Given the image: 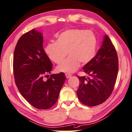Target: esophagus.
<instances>
[{
  "instance_id": "1",
  "label": "esophagus",
  "mask_w": 132,
  "mask_h": 132,
  "mask_svg": "<svg viewBox=\"0 0 132 132\" xmlns=\"http://www.w3.org/2000/svg\"><path fill=\"white\" fill-rule=\"evenodd\" d=\"M65 76H66V78H69L70 77V76H72V75L70 74V73H66V74H65Z\"/></svg>"
}]
</instances>
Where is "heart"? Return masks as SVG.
<instances>
[{
    "mask_svg": "<svg viewBox=\"0 0 132 132\" xmlns=\"http://www.w3.org/2000/svg\"><path fill=\"white\" fill-rule=\"evenodd\" d=\"M97 38L91 31L68 29L58 35L46 47V53L55 63L60 64L68 54L69 57L57 67L59 72L72 73L82 64H87L94 57L97 51Z\"/></svg>",
    "mask_w": 132,
    "mask_h": 132,
    "instance_id": "heart-1",
    "label": "heart"
}]
</instances>
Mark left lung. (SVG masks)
Returning a JSON list of instances; mask_svg holds the SVG:
<instances>
[{
    "label": "left lung",
    "mask_w": 132,
    "mask_h": 132,
    "mask_svg": "<svg viewBox=\"0 0 132 132\" xmlns=\"http://www.w3.org/2000/svg\"><path fill=\"white\" fill-rule=\"evenodd\" d=\"M119 70L116 50L107 35L91 62L83 68L88 76H78V99L84 105H98L107 100L113 92Z\"/></svg>",
    "instance_id": "obj_1"
}]
</instances>
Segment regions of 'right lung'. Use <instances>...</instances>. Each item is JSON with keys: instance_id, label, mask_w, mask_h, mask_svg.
I'll return each instance as SVG.
<instances>
[{"instance_id": "1", "label": "right lung", "mask_w": 132, "mask_h": 132, "mask_svg": "<svg viewBox=\"0 0 132 132\" xmlns=\"http://www.w3.org/2000/svg\"><path fill=\"white\" fill-rule=\"evenodd\" d=\"M43 43L42 34L34 29L23 34L15 48L13 70L16 85L22 97L36 109L46 110L57 101L66 77L61 72L48 78L47 74L53 67Z\"/></svg>"}]
</instances>
